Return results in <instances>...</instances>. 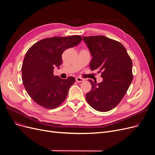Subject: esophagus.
<instances>
[{
  "mask_svg": "<svg viewBox=\"0 0 155 155\" xmlns=\"http://www.w3.org/2000/svg\"><path fill=\"white\" fill-rule=\"evenodd\" d=\"M76 81L77 82H82L84 81V79L80 78V77H77V78H76Z\"/></svg>",
  "mask_w": 155,
  "mask_h": 155,
  "instance_id": "34e87169",
  "label": "esophagus"
}]
</instances>
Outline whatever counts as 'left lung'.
Returning a JSON list of instances; mask_svg holds the SVG:
<instances>
[{"instance_id":"obj_1","label":"left lung","mask_w":155,"mask_h":155,"mask_svg":"<svg viewBox=\"0 0 155 155\" xmlns=\"http://www.w3.org/2000/svg\"><path fill=\"white\" fill-rule=\"evenodd\" d=\"M92 58V70L101 73L103 80L97 84L88 80L92 90L86 94L91 106L100 112L116 107L123 99L133 78L132 60L120 42L103 36H84Z\"/></svg>"}]
</instances>
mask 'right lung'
<instances>
[{
    "label": "right lung",
    "mask_w": 155,
    "mask_h": 155,
    "mask_svg": "<svg viewBox=\"0 0 155 155\" xmlns=\"http://www.w3.org/2000/svg\"><path fill=\"white\" fill-rule=\"evenodd\" d=\"M82 39L76 35L43 39L28 50L21 68L22 83L31 98L40 106L53 109L66 99L75 78L61 79L53 75V70L60 68L63 51L77 46Z\"/></svg>",
    "instance_id": "add662e5"
}]
</instances>
